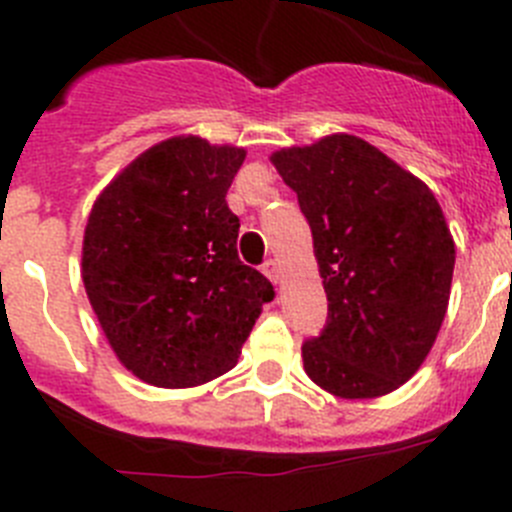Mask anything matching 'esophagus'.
<instances>
[{
  "label": "esophagus",
  "instance_id": "34e87169",
  "mask_svg": "<svg viewBox=\"0 0 512 512\" xmlns=\"http://www.w3.org/2000/svg\"><path fill=\"white\" fill-rule=\"evenodd\" d=\"M264 274L269 276V279L274 281V284H279V281H281V266H279V261H274V259L266 261V264H264Z\"/></svg>",
  "mask_w": 512,
  "mask_h": 512
}]
</instances>
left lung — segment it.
I'll return each mask as SVG.
<instances>
[{
	"label": "left lung",
	"instance_id": "left-lung-1",
	"mask_svg": "<svg viewBox=\"0 0 512 512\" xmlns=\"http://www.w3.org/2000/svg\"><path fill=\"white\" fill-rule=\"evenodd\" d=\"M271 164L297 192L327 294V327L304 370L337 398L396 391L434 348L454 274V238L424 180L353 134L284 147Z\"/></svg>",
	"mask_w": 512,
	"mask_h": 512
}]
</instances>
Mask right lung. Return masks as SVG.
<instances>
[{"mask_svg": "<svg viewBox=\"0 0 512 512\" xmlns=\"http://www.w3.org/2000/svg\"><path fill=\"white\" fill-rule=\"evenodd\" d=\"M246 149L180 134L103 187L83 231L88 302L119 363L157 388H195L236 368L274 287L238 259L228 210Z\"/></svg>", "mask_w": 512, "mask_h": 512, "instance_id": "obj_1", "label": "right lung"}]
</instances>
